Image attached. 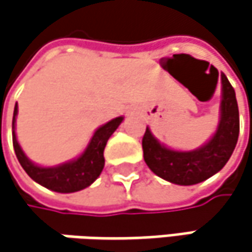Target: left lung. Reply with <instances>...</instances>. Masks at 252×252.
<instances>
[{"mask_svg":"<svg viewBox=\"0 0 252 252\" xmlns=\"http://www.w3.org/2000/svg\"><path fill=\"white\" fill-rule=\"evenodd\" d=\"M240 134V114L235 91L225 74H221L220 123L211 140L192 151L167 148L147 126L142 137L144 159L150 170L177 185H194L213 177L227 164Z\"/></svg>","mask_w":252,"mask_h":252,"instance_id":"8db88e82","label":"left lung"}]
</instances>
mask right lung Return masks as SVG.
<instances>
[{"mask_svg": "<svg viewBox=\"0 0 252 252\" xmlns=\"http://www.w3.org/2000/svg\"><path fill=\"white\" fill-rule=\"evenodd\" d=\"M18 114V107L14 108L12 117V145L15 156L18 158L24 171L39 185L55 191V192H75L90 187L99 177L104 168V148L110 140L112 132L123 123V117H117L107 124L99 126L94 132L90 144L81 156L72 161L64 162L57 167H41L34 164L24 154L15 135V118Z\"/></svg>", "mask_w": 252, "mask_h": 252, "instance_id": "right-lung-1", "label": "right lung"}]
</instances>
